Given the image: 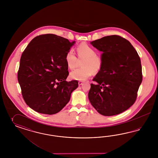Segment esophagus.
Masks as SVG:
<instances>
[{"label":"esophagus","mask_w":158,"mask_h":158,"mask_svg":"<svg viewBox=\"0 0 158 158\" xmlns=\"http://www.w3.org/2000/svg\"><path fill=\"white\" fill-rule=\"evenodd\" d=\"M83 83V81H79L78 82V84H79V86L81 85Z\"/></svg>","instance_id":"34e87169"}]
</instances>
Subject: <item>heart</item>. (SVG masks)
<instances>
[{
    "label": "heart",
    "instance_id": "1",
    "mask_svg": "<svg viewBox=\"0 0 158 158\" xmlns=\"http://www.w3.org/2000/svg\"><path fill=\"white\" fill-rule=\"evenodd\" d=\"M78 57L85 58L82 63L83 68H79L70 73V77L75 80L85 81L101 69L103 59L100 55L96 54V50L87 43L80 44L77 48ZM65 61L68 67L73 69L77 66L78 58L72 50H69L65 55Z\"/></svg>",
    "mask_w": 158,
    "mask_h": 158
}]
</instances>
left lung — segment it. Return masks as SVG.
Wrapping results in <instances>:
<instances>
[{"instance_id":"obj_1","label":"left lung","mask_w":158,"mask_h":158,"mask_svg":"<svg viewBox=\"0 0 158 158\" xmlns=\"http://www.w3.org/2000/svg\"><path fill=\"white\" fill-rule=\"evenodd\" d=\"M102 52V68L93 79L89 99L104 116L122 113L136 100L143 81L140 58L129 41L118 35L104 36L91 42Z\"/></svg>"}]
</instances>
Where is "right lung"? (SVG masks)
<instances>
[{
  "label": "right lung",
  "mask_w": 158,
  "mask_h": 158,
  "mask_svg": "<svg viewBox=\"0 0 158 158\" xmlns=\"http://www.w3.org/2000/svg\"><path fill=\"white\" fill-rule=\"evenodd\" d=\"M75 43L54 34L33 39L21 55L18 81L27 105L43 114H57L67 105L76 80L66 81L69 75L65 55Z\"/></svg>",
  "instance_id": "add662e5"
}]
</instances>
